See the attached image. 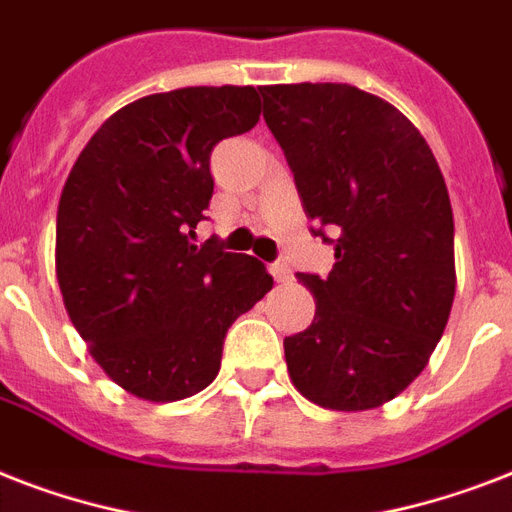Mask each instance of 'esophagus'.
<instances>
[{"label":"esophagus","instance_id":"1","mask_svg":"<svg viewBox=\"0 0 512 512\" xmlns=\"http://www.w3.org/2000/svg\"><path fill=\"white\" fill-rule=\"evenodd\" d=\"M268 271H271L273 279L281 281V284H284V281H292V271H289L287 263H271L268 265Z\"/></svg>","mask_w":512,"mask_h":512}]
</instances>
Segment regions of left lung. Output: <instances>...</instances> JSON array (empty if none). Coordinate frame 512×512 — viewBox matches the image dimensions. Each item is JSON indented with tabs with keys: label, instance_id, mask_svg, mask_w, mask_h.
Returning a JSON list of instances; mask_svg holds the SVG:
<instances>
[{
	"label": "left lung",
	"instance_id": "1",
	"mask_svg": "<svg viewBox=\"0 0 512 512\" xmlns=\"http://www.w3.org/2000/svg\"><path fill=\"white\" fill-rule=\"evenodd\" d=\"M260 95L313 233L335 244L329 276L297 273L316 316L284 340L289 377L324 409L382 406L425 369L452 311L444 175L420 130L377 95L332 82Z\"/></svg>",
	"mask_w": 512,
	"mask_h": 512
}]
</instances>
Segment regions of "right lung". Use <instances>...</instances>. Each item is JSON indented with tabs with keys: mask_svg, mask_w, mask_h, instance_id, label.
Instances as JSON below:
<instances>
[{
	"mask_svg": "<svg viewBox=\"0 0 512 512\" xmlns=\"http://www.w3.org/2000/svg\"><path fill=\"white\" fill-rule=\"evenodd\" d=\"M260 119L255 87H183L116 111L63 185L55 265L71 324L127 393L180 401L215 380L228 329L273 287L260 260L193 244L212 148Z\"/></svg>",
	"mask_w": 512,
	"mask_h": 512,
	"instance_id": "add662e5",
	"label": "right lung"
}]
</instances>
